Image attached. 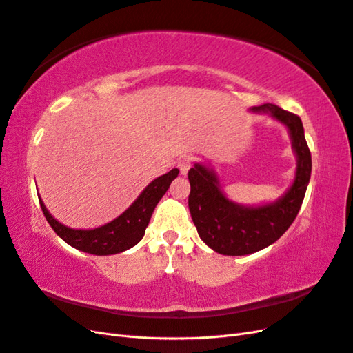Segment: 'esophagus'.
I'll use <instances>...</instances> for the list:
<instances>
[{
    "mask_svg": "<svg viewBox=\"0 0 353 353\" xmlns=\"http://www.w3.org/2000/svg\"><path fill=\"white\" fill-rule=\"evenodd\" d=\"M191 166H193V159L191 157H183L178 160V168L181 170V175H187Z\"/></svg>",
    "mask_w": 353,
    "mask_h": 353,
    "instance_id": "1",
    "label": "esophagus"
}]
</instances>
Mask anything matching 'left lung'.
<instances>
[{"label":"left lung","instance_id":"8db88e82","mask_svg":"<svg viewBox=\"0 0 353 353\" xmlns=\"http://www.w3.org/2000/svg\"><path fill=\"white\" fill-rule=\"evenodd\" d=\"M252 110L268 113L287 126L297 156L296 176L281 199L270 205L248 208L223 196L218 176L212 169L196 163L188 170L191 185L188 208L199 236L210 249L227 256L250 254L279 240L301 210L311 178L312 159L301 117L271 103Z\"/></svg>","mask_w":353,"mask_h":353}]
</instances>
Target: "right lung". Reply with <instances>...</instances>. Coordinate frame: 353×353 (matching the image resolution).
I'll use <instances>...</instances> for the list:
<instances>
[{"label":"right lung","instance_id":"1","mask_svg":"<svg viewBox=\"0 0 353 353\" xmlns=\"http://www.w3.org/2000/svg\"><path fill=\"white\" fill-rule=\"evenodd\" d=\"M178 169H172L168 174L156 178L121 216L94 230H73L63 225L50 215L41 199L39 205L51 228L72 248L97 256L116 254L134 248L144 237L145 228L150 222L156 205L165 196L170 183L178 176Z\"/></svg>","mask_w":353,"mask_h":353}]
</instances>
